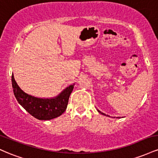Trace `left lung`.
<instances>
[{
    "label": "left lung",
    "mask_w": 158,
    "mask_h": 158,
    "mask_svg": "<svg viewBox=\"0 0 158 158\" xmlns=\"http://www.w3.org/2000/svg\"><path fill=\"white\" fill-rule=\"evenodd\" d=\"M98 110V111H99V113H100V114H103V115H106V114H103V113H102V112H101L100 111V110Z\"/></svg>",
    "instance_id": "left-lung-1"
}]
</instances>
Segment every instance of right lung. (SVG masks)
<instances>
[{"label":"right lung","instance_id":"1","mask_svg":"<svg viewBox=\"0 0 158 158\" xmlns=\"http://www.w3.org/2000/svg\"><path fill=\"white\" fill-rule=\"evenodd\" d=\"M12 85L14 95L19 104L32 117L40 120L56 118L64 113L73 89V85H70L54 99H41L23 92L16 83L13 73L12 74Z\"/></svg>","mask_w":158,"mask_h":158}]
</instances>
